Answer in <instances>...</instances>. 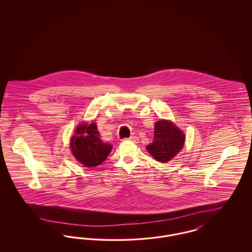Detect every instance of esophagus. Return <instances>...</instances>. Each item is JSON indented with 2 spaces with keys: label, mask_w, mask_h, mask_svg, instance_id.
Listing matches in <instances>:
<instances>
[{
  "label": "esophagus",
  "mask_w": 252,
  "mask_h": 252,
  "mask_svg": "<svg viewBox=\"0 0 252 252\" xmlns=\"http://www.w3.org/2000/svg\"><path fill=\"white\" fill-rule=\"evenodd\" d=\"M127 140H129V141H132V142H137L138 141V137L137 136H130Z\"/></svg>",
  "instance_id": "obj_1"
}]
</instances>
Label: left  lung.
Returning <instances> with one entry per match:
<instances>
[{
    "mask_svg": "<svg viewBox=\"0 0 252 252\" xmlns=\"http://www.w3.org/2000/svg\"><path fill=\"white\" fill-rule=\"evenodd\" d=\"M185 142V135L171 121H158L154 128L153 143L146 146L147 151L159 162H167L177 156Z\"/></svg>",
    "mask_w": 252,
    "mask_h": 252,
    "instance_id": "1",
    "label": "left lung"
}]
</instances>
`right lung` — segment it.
Wrapping results in <instances>:
<instances>
[{
	"instance_id": "obj_1",
	"label": "right lung",
	"mask_w": 252,
	"mask_h": 252,
	"mask_svg": "<svg viewBox=\"0 0 252 252\" xmlns=\"http://www.w3.org/2000/svg\"><path fill=\"white\" fill-rule=\"evenodd\" d=\"M72 155L85 167L100 165L110 153L112 146L100 139L95 123L79 125L71 138Z\"/></svg>"
}]
</instances>
